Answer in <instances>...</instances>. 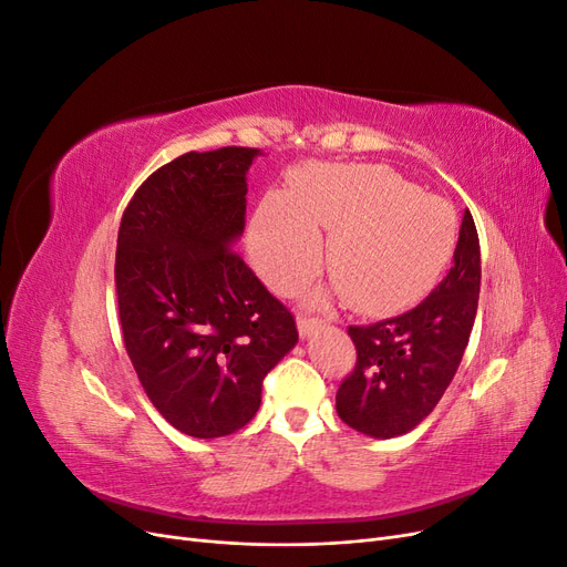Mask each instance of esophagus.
Wrapping results in <instances>:
<instances>
[{"instance_id":"obj_1","label":"esophagus","mask_w":567,"mask_h":567,"mask_svg":"<svg viewBox=\"0 0 567 567\" xmlns=\"http://www.w3.org/2000/svg\"><path fill=\"white\" fill-rule=\"evenodd\" d=\"M321 329H326V321L319 317H310V315H298V331L302 338H310L315 333H319Z\"/></svg>"}]
</instances>
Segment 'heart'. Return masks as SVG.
Segmentation results:
<instances>
[{"label":"heart","instance_id":"b5f03b06","mask_svg":"<svg viewBox=\"0 0 567 567\" xmlns=\"http://www.w3.org/2000/svg\"><path fill=\"white\" fill-rule=\"evenodd\" d=\"M319 231H331L326 267L342 298L385 315L440 277L456 244V213L383 165H307L250 221L257 271L279 290L300 286L319 267Z\"/></svg>","mask_w":567,"mask_h":567}]
</instances>
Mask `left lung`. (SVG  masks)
Listing matches in <instances>:
<instances>
[{
  "mask_svg": "<svg viewBox=\"0 0 567 567\" xmlns=\"http://www.w3.org/2000/svg\"><path fill=\"white\" fill-rule=\"evenodd\" d=\"M480 296V241L463 213L454 265L414 310L350 326L357 364L336 392L338 416L357 433L390 440L431 414L468 346Z\"/></svg>",
  "mask_w": 567,
  "mask_h": 567,
  "instance_id": "obj_1",
  "label": "left lung"
}]
</instances>
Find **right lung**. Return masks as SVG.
I'll return each mask as SVG.
<instances>
[{
    "label": "right lung",
    "instance_id": "obj_1",
    "mask_svg": "<svg viewBox=\"0 0 567 567\" xmlns=\"http://www.w3.org/2000/svg\"><path fill=\"white\" fill-rule=\"evenodd\" d=\"M260 148L188 151L123 213L115 250L125 350L148 400L192 437L231 435L265 375L296 348V319L234 250Z\"/></svg>",
    "mask_w": 567,
    "mask_h": 567
}]
</instances>
